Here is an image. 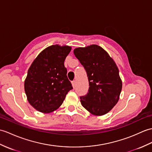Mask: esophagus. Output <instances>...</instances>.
<instances>
[{
  "label": "esophagus",
  "mask_w": 152,
  "mask_h": 152,
  "mask_svg": "<svg viewBox=\"0 0 152 152\" xmlns=\"http://www.w3.org/2000/svg\"><path fill=\"white\" fill-rule=\"evenodd\" d=\"M72 87L74 88H75V87H76V81L75 80L72 81Z\"/></svg>",
  "instance_id": "34e87169"
}]
</instances>
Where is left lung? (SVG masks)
<instances>
[{"label":"left lung","mask_w":152,"mask_h":152,"mask_svg":"<svg viewBox=\"0 0 152 152\" xmlns=\"http://www.w3.org/2000/svg\"><path fill=\"white\" fill-rule=\"evenodd\" d=\"M74 54L86 69L89 80L88 93L80 97L82 106L94 115L107 113L118 102L122 87L115 62L96 45L76 48Z\"/></svg>","instance_id":"obj_1"}]
</instances>
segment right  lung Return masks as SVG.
I'll return each instance as SVG.
<instances>
[{
    "mask_svg": "<svg viewBox=\"0 0 152 152\" xmlns=\"http://www.w3.org/2000/svg\"><path fill=\"white\" fill-rule=\"evenodd\" d=\"M70 50L69 46H50L39 53L28 69L24 91L28 102L39 112L56 110L73 89L64 65Z\"/></svg>",
    "mask_w": 152,
    "mask_h": 152,
    "instance_id": "add662e5",
    "label": "right lung"
}]
</instances>
